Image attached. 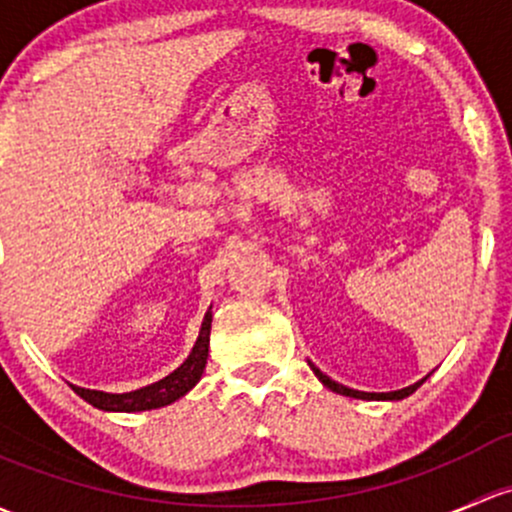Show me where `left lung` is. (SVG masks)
Returning a JSON list of instances; mask_svg holds the SVG:
<instances>
[{
    "instance_id": "8db88e82",
    "label": "left lung",
    "mask_w": 512,
    "mask_h": 512,
    "mask_svg": "<svg viewBox=\"0 0 512 512\" xmlns=\"http://www.w3.org/2000/svg\"><path fill=\"white\" fill-rule=\"evenodd\" d=\"M311 370H314L316 378H319L321 383L328 387V390L338 392V395H346V397H358V400H402V397L412 395V392L419 387V383H417V385H410V387H402V390H395V392H358V390H351V387L338 385L336 380L326 378V375L321 373L319 368H314V365H311Z\"/></svg>"
}]
</instances>
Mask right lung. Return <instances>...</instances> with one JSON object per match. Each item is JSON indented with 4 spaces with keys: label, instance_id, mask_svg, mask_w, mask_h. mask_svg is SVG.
<instances>
[{
    "label": "right lung",
    "instance_id": "right-lung-1",
    "mask_svg": "<svg viewBox=\"0 0 512 512\" xmlns=\"http://www.w3.org/2000/svg\"><path fill=\"white\" fill-rule=\"evenodd\" d=\"M211 311L203 319L201 333H198V341L193 346V351L184 360L181 368H176L174 373L166 375L159 383L142 387V390L125 392V395H110V392H98V390H83V387H73L85 402H90L93 407L105 412H142V410H157V407L171 405L179 397H184L193 385L201 380L203 368H206L208 360V341H211Z\"/></svg>",
    "mask_w": 512,
    "mask_h": 512
}]
</instances>
